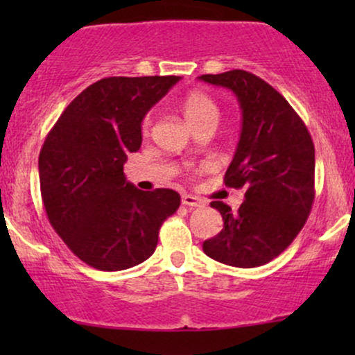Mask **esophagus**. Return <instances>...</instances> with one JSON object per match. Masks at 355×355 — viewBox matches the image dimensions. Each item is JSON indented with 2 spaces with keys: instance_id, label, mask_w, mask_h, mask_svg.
Returning <instances> with one entry per match:
<instances>
[{
  "instance_id": "obj_1",
  "label": "esophagus",
  "mask_w": 355,
  "mask_h": 355,
  "mask_svg": "<svg viewBox=\"0 0 355 355\" xmlns=\"http://www.w3.org/2000/svg\"><path fill=\"white\" fill-rule=\"evenodd\" d=\"M182 203H183V205H185V207H203V205H205L202 198L193 197V195H189V193L183 195V197H182Z\"/></svg>"
}]
</instances>
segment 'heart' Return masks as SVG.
Returning a JSON list of instances; mask_svg holds the SVG:
<instances>
[{"label":"heart","instance_id":"obj_1","mask_svg":"<svg viewBox=\"0 0 355 355\" xmlns=\"http://www.w3.org/2000/svg\"><path fill=\"white\" fill-rule=\"evenodd\" d=\"M182 112L191 128H197L207 121H217L218 108L211 96L202 92H191L182 101ZM150 126V118L145 120V130Z\"/></svg>","mask_w":355,"mask_h":355}]
</instances>
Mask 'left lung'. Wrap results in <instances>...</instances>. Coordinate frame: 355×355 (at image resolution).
<instances>
[{"label": "left lung", "instance_id": "obj_1", "mask_svg": "<svg viewBox=\"0 0 355 355\" xmlns=\"http://www.w3.org/2000/svg\"><path fill=\"white\" fill-rule=\"evenodd\" d=\"M198 80L229 88L242 110V132L225 185L245 189L239 211L223 202V229L203 242V252L225 266H266L294 242L311 214L315 148L307 126L267 81L243 70L202 75Z\"/></svg>", "mask_w": 355, "mask_h": 355}]
</instances>
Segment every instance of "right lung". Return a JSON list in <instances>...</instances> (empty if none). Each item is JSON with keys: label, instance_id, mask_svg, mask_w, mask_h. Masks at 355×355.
Returning a JSON list of instances; mask_svg holds the SVG:
<instances>
[{"label": "right lung", "instance_id": "1", "mask_svg": "<svg viewBox=\"0 0 355 355\" xmlns=\"http://www.w3.org/2000/svg\"><path fill=\"white\" fill-rule=\"evenodd\" d=\"M180 76H110L64 108L38 158L48 220L68 248L98 270L135 267L180 207L170 189L138 190L123 165L141 145V121Z\"/></svg>", "mask_w": 355, "mask_h": 355}]
</instances>
